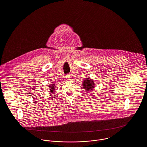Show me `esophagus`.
I'll use <instances>...</instances> for the list:
<instances>
[{"label":"esophagus","instance_id":"esophagus-1","mask_svg":"<svg viewBox=\"0 0 147 147\" xmlns=\"http://www.w3.org/2000/svg\"><path fill=\"white\" fill-rule=\"evenodd\" d=\"M71 75H69V74H68V75H66V78L67 79H70L71 78Z\"/></svg>","mask_w":147,"mask_h":147}]
</instances>
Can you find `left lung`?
Segmentation results:
<instances>
[{
    "mask_svg": "<svg viewBox=\"0 0 147 147\" xmlns=\"http://www.w3.org/2000/svg\"><path fill=\"white\" fill-rule=\"evenodd\" d=\"M83 86L85 90L89 92L93 89V88H94V83L92 79H91L90 78H85V80L83 81Z\"/></svg>",
    "mask_w": 147,
    "mask_h": 147,
    "instance_id": "left-lung-1",
    "label": "left lung"
}]
</instances>
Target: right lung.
<instances>
[{
    "mask_svg": "<svg viewBox=\"0 0 147 147\" xmlns=\"http://www.w3.org/2000/svg\"><path fill=\"white\" fill-rule=\"evenodd\" d=\"M50 92L52 93V92H53L54 90H55V89H55V88H55V84H51V85H50Z\"/></svg>",
    "mask_w": 147,
    "mask_h": 147,
    "instance_id": "add662e5",
    "label": "right lung"
}]
</instances>
